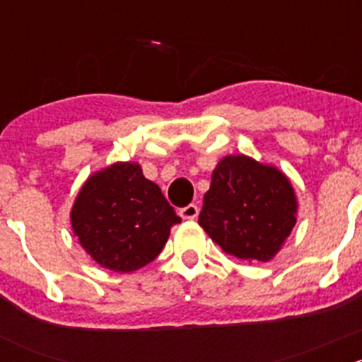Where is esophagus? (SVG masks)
<instances>
[{"instance_id":"1","label":"esophagus","mask_w":362,"mask_h":362,"mask_svg":"<svg viewBox=\"0 0 362 362\" xmlns=\"http://www.w3.org/2000/svg\"><path fill=\"white\" fill-rule=\"evenodd\" d=\"M198 214H199L198 204H192V203L178 210V215H180V217L184 218V221H192V218L198 217Z\"/></svg>"}]
</instances>
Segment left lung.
Returning a JSON list of instances; mask_svg holds the SVG:
<instances>
[{
  "label": "left lung",
  "instance_id": "obj_1",
  "mask_svg": "<svg viewBox=\"0 0 362 362\" xmlns=\"http://www.w3.org/2000/svg\"><path fill=\"white\" fill-rule=\"evenodd\" d=\"M298 198L289 177L245 154L226 156L211 173L199 226L228 254L268 262L293 233Z\"/></svg>",
  "mask_w": 362,
  "mask_h": 362
}]
</instances>
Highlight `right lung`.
<instances>
[{
    "instance_id": "obj_1",
    "label": "right lung",
    "mask_w": 362,
    "mask_h": 362,
    "mask_svg": "<svg viewBox=\"0 0 362 362\" xmlns=\"http://www.w3.org/2000/svg\"><path fill=\"white\" fill-rule=\"evenodd\" d=\"M80 247L103 268L131 273L160 254L171 226L182 221L138 163H113L90 175L71 211Z\"/></svg>"
}]
</instances>
